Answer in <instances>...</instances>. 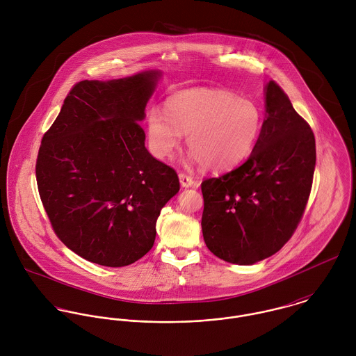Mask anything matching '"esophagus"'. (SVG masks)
I'll list each match as a JSON object with an SVG mask.
<instances>
[{
	"label": "esophagus",
	"mask_w": 356,
	"mask_h": 356,
	"mask_svg": "<svg viewBox=\"0 0 356 356\" xmlns=\"http://www.w3.org/2000/svg\"><path fill=\"white\" fill-rule=\"evenodd\" d=\"M179 182H181V186H182V188H192V186L195 185L193 178L189 177V175H186V174H184V172L179 174Z\"/></svg>",
	"instance_id": "obj_1"
}]
</instances>
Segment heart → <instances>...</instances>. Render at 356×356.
I'll list each match as a JSON object with an SVG mask.
<instances>
[{
    "instance_id": "obj_1",
    "label": "heart",
    "mask_w": 356,
    "mask_h": 356,
    "mask_svg": "<svg viewBox=\"0 0 356 356\" xmlns=\"http://www.w3.org/2000/svg\"><path fill=\"white\" fill-rule=\"evenodd\" d=\"M261 122L259 105L250 99L223 89H188L168 97L165 111L154 106L148 112L149 149L154 157L167 159L186 134L193 163L226 170L251 153Z\"/></svg>"
}]
</instances>
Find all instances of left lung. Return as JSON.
<instances>
[{
  "instance_id": "left-lung-1",
  "label": "left lung",
  "mask_w": 356,
  "mask_h": 356,
  "mask_svg": "<svg viewBox=\"0 0 356 356\" xmlns=\"http://www.w3.org/2000/svg\"><path fill=\"white\" fill-rule=\"evenodd\" d=\"M264 120L236 170L202 184L204 241L225 261L250 266L278 252L296 230L315 170V138L284 90L264 86Z\"/></svg>"
}]
</instances>
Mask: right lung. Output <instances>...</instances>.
Returning a JSON list of instances; mask_svg holds the SVG:
<instances>
[{
  "mask_svg": "<svg viewBox=\"0 0 356 356\" xmlns=\"http://www.w3.org/2000/svg\"><path fill=\"white\" fill-rule=\"evenodd\" d=\"M160 78L151 70L76 83L42 138L35 174L53 230L92 263L123 267L148 254L160 211L179 191L138 123Z\"/></svg>",
  "mask_w": 356,
  "mask_h": 356,
  "instance_id": "add662e5",
  "label": "right lung"
}]
</instances>
